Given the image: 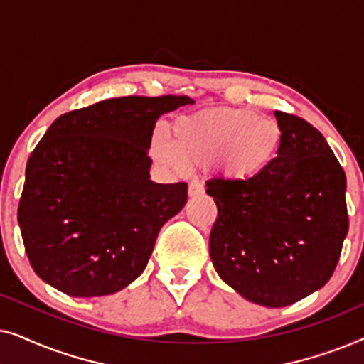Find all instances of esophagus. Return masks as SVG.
<instances>
[{
	"mask_svg": "<svg viewBox=\"0 0 364 364\" xmlns=\"http://www.w3.org/2000/svg\"><path fill=\"white\" fill-rule=\"evenodd\" d=\"M200 193H203V186L200 182L192 181L191 183H188V196L197 197V196H200Z\"/></svg>",
	"mask_w": 364,
	"mask_h": 364,
	"instance_id": "obj_1",
	"label": "esophagus"
}]
</instances>
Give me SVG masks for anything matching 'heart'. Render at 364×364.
I'll list each match as a JSON object with an SVG mask.
<instances>
[{
  "instance_id": "b5f03b06",
  "label": "heart",
  "mask_w": 364,
  "mask_h": 364,
  "mask_svg": "<svg viewBox=\"0 0 364 364\" xmlns=\"http://www.w3.org/2000/svg\"><path fill=\"white\" fill-rule=\"evenodd\" d=\"M282 144V127L252 109H210L177 117L172 137L156 129L151 156L173 172L212 161L222 177L248 182L270 168Z\"/></svg>"
}]
</instances>
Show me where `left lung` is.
<instances>
[{"instance_id":"8db88e82","label":"left lung","mask_w":364,"mask_h":364,"mask_svg":"<svg viewBox=\"0 0 364 364\" xmlns=\"http://www.w3.org/2000/svg\"><path fill=\"white\" fill-rule=\"evenodd\" d=\"M280 156L248 182L207 181L217 203L210 258L248 301L282 308L330 280L348 233L346 176L321 132L275 111Z\"/></svg>"}]
</instances>
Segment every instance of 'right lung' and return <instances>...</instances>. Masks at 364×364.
I'll use <instances>...</instances> for the list:
<instances>
[{"label": "right lung", "mask_w": 364, "mask_h": 364, "mask_svg": "<svg viewBox=\"0 0 364 364\" xmlns=\"http://www.w3.org/2000/svg\"><path fill=\"white\" fill-rule=\"evenodd\" d=\"M187 96L112 97L59 116L26 166L18 222L36 275L69 296L111 295L146 268L187 183L151 181L152 131Z\"/></svg>", "instance_id": "obj_1"}]
</instances>
